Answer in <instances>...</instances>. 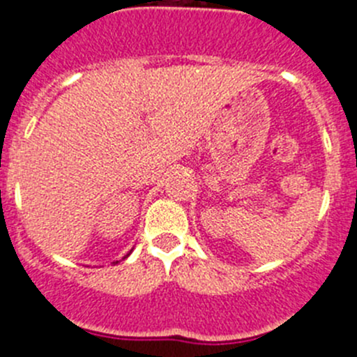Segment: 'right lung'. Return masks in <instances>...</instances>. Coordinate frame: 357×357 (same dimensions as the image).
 I'll use <instances>...</instances> for the list:
<instances>
[{"label":"right lung","mask_w":357,"mask_h":357,"mask_svg":"<svg viewBox=\"0 0 357 357\" xmlns=\"http://www.w3.org/2000/svg\"><path fill=\"white\" fill-rule=\"evenodd\" d=\"M128 256H130V252H128V255H126V256H124V258H128ZM124 258H123V259H124ZM114 263H119V261H114Z\"/></svg>","instance_id":"right-lung-1"}]
</instances>
